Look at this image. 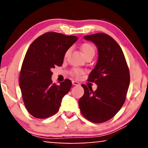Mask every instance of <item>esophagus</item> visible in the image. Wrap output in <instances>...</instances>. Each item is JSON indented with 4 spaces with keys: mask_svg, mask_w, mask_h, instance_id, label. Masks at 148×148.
Returning <instances> with one entry per match:
<instances>
[{
    "mask_svg": "<svg viewBox=\"0 0 148 148\" xmlns=\"http://www.w3.org/2000/svg\"><path fill=\"white\" fill-rule=\"evenodd\" d=\"M72 84L73 85H74V86H79L80 84L79 82H77V81H72Z\"/></svg>",
    "mask_w": 148,
    "mask_h": 148,
    "instance_id": "34e87169",
    "label": "esophagus"
}]
</instances>
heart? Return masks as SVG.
<instances>
[{
  "instance_id": "1",
  "label": "heart",
  "mask_w": 148,
  "mask_h": 148,
  "mask_svg": "<svg viewBox=\"0 0 148 148\" xmlns=\"http://www.w3.org/2000/svg\"><path fill=\"white\" fill-rule=\"evenodd\" d=\"M81 50H82V54L84 57H86V56L88 55H90V54H93V55H94L95 54V49L94 46H93L92 44L89 43L83 44L81 46ZM69 52V50H66L65 54H64V57H66V56H67ZM84 73V70L77 68H75L71 71V75L75 77H79L81 75H82Z\"/></svg>"
}]
</instances>
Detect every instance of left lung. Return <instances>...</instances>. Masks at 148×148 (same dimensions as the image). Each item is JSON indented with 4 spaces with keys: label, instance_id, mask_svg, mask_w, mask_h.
I'll return each instance as SVG.
<instances>
[{
    "label": "left lung",
    "instance_id": "8db88e82",
    "mask_svg": "<svg viewBox=\"0 0 148 148\" xmlns=\"http://www.w3.org/2000/svg\"><path fill=\"white\" fill-rule=\"evenodd\" d=\"M98 48V58L88 81L97 86L96 91L82 84L84 94L79 100L81 112L91 122L101 123L112 119L124 104L130 75L120 46L110 36L98 33L85 36Z\"/></svg>",
    "mask_w": 148,
    "mask_h": 148
}]
</instances>
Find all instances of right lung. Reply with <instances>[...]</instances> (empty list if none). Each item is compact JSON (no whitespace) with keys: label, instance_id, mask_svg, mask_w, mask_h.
I'll return each mask as SVG.
<instances>
[{"label":"right lung","instance_id":"1","mask_svg":"<svg viewBox=\"0 0 148 148\" xmlns=\"http://www.w3.org/2000/svg\"><path fill=\"white\" fill-rule=\"evenodd\" d=\"M74 36L47 32L32 42L21 66L19 87L27 110L37 119H46L59 110L62 99L71 88L69 79L52 84L51 69L61 66L66 50L77 40Z\"/></svg>","mask_w":148,"mask_h":148}]
</instances>
